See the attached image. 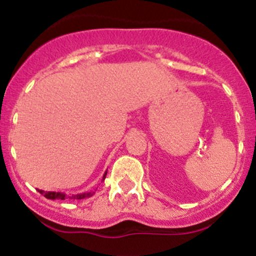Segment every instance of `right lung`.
Returning <instances> with one entry per match:
<instances>
[{"label":"right lung","instance_id":"obj_1","mask_svg":"<svg viewBox=\"0 0 256 256\" xmlns=\"http://www.w3.org/2000/svg\"><path fill=\"white\" fill-rule=\"evenodd\" d=\"M106 172L103 176V180L106 179ZM39 192L42 194V195H44L46 198H50V200H64V198H74V200H82V198H90V196H92L94 192H82V194H77V195H66V194L64 192H44V190H39Z\"/></svg>","mask_w":256,"mask_h":256}]
</instances>
